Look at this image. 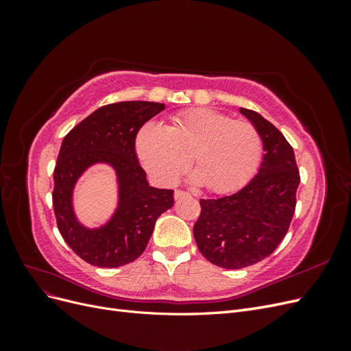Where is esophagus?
I'll use <instances>...</instances> for the list:
<instances>
[{
  "mask_svg": "<svg viewBox=\"0 0 351 351\" xmlns=\"http://www.w3.org/2000/svg\"><path fill=\"white\" fill-rule=\"evenodd\" d=\"M186 196H189V193L183 192V190H176V192H174V199H176V200L182 199V197H186Z\"/></svg>",
  "mask_w": 351,
  "mask_h": 351,
  "instance_id": "esophagus-1",
  "label": "esophagus"
}]
</instances>
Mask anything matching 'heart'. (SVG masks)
I'll return each instance as SVG.
<instances>
[{
  "label": "heart",
  "instance_id": "1",
  "mask_svg": "<svg viewBox=\"0 0 351 351\" xmlns=\"http://www.w3.org/2000/svg\"><path fill=\"white\" fill-rule=\"evenodd\" d=\"M136 152L156 183L174 184L190 162L192 180L210 192L230 193L246 184L258 171L263 143L249 121L210 108L177 114L167 127L146 123L136 139Z\"/></svg>",
  "mask_w": 351,
  "mask_h": 351
}]
</instances>
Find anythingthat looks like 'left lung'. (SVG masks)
<instances>
[{
  "label": "left lung",
  "instance_id": "1",
  "mask_svg": "<svg viewBox=\"0 0 351 351\" xmlns=\"http://www.w3.org/2000/svg\"><path fill=\"white\" fill-rule=\"evenodd\" d=\"M263 143L258 174L239 192L202 199L193 236L200 253L217 267L240 269L268 258L289 231L300 183L293 147L261 114L240 108Z\"/></svg>",
  "mask_w": 351,
  "mask_h": 351
}]
</instances>
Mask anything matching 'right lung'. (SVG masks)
<instances>
[{
    "instance_id": "right-lung-1",
    "label": "right lung",
    "mask_w": 351,
    "mask_h": 351,
    "mask_svg": "<svg viewBox=\"0 0 351 351\" xmlns=\"http://www.w3.org/2000/svg\"><path fill=\"white\" fill-rule=\"evenodd\" d=\"M165 104L125 101L93 111L69 132L54 169L52 205L62 239L83 261L117 268L137 259L146 249L158 217L174 205V192L149 186L136 155V134L161 112ZM97 163L116 173L117 206L99 228L80 223L72 206L80 177Z\"/></svg>"
}]
</instances>
